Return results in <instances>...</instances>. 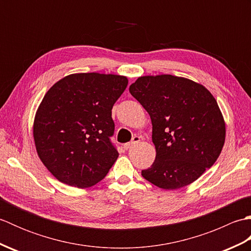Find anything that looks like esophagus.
<instances>
[{
  "label": "esophagus",
  "mask_w": 251,
  "mask_h": 251,
  "mask_svg": "<svg viewBox=\"0 0 251 251\" xmlns=\"http://www.w3.org/2000/svg\"><path fill=\"white\" fill-rule=\"evenodd\" d=\"M139 141H140V137L135 136L134 138H132V140H131L130 142L125 143V145H124V149H125V150H128V149H130V148L134 147L135 145H137V143L139 142Z\"/></svg>",
  "instance_id": "obj_1"
}]
</instances>
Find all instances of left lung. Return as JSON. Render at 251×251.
Masks as SVG:
<instances>
[{
  "mask_svg": "<svg viewBox=\"0 0 251 251\" xmlns=\"http://www.w3.org/2000/svg\"><path fill=\"white\" fill-rule=\"evenodd\" d=\"M129 93L152 121L155 161L142 177L165 190L183 188L219 157L226 125L216 99L202 85L169 74L141 76Z\"/></svg>",
  "mask_w": 251,
  "mask_h": 251,
  "instance_id": "1",
  "label": "left lung"
}]
</instances>
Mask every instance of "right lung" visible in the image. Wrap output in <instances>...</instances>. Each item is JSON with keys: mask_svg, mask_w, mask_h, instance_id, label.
Segmentation results:
<instances>
[{"mask_svg": "<svg viewBox=\"0 0 251 251\" xmlns=\"http://www.w3.org/2000/svg\"><path fill=\"white\" fill-rule=\"evenodd\" d=\"M128 84L113 74L78 73L63 77L44 96L33 137L41 161L54 177L75 188L102 180L119 152L112 108Z\"/></svg>", "mask_w": 251, "mask_h": 251, "instance_id": "1", "label": "right lung"}]
</instances>
